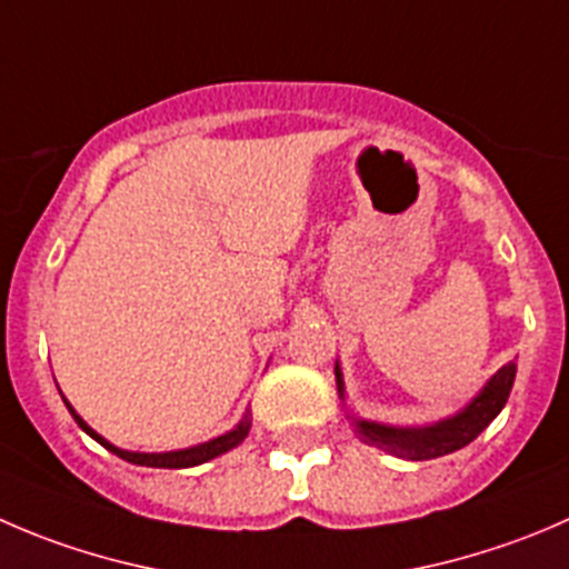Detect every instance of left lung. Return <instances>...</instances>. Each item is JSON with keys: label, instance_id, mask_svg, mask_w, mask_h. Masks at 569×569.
Segmentation results:
<instances>
[{"label": "left lung", "instance_id": "left-lung-1", "mask_svg": "<svg viewBox=\"0 0 569 569\" xmlns=\"http://www.w3.org/2000/svg\"><path fill=\"white\" fill-rule=\"evenodd\" d=\"M333 372L336 389H339L341 402H345L347 419L352 422V428H356V433L361 437V442L386 450V453L391 456H400V459L408 461H428L467 448L478 433L487 431V425L503 411L506 400H509V391L517 378V363H503L467 406H461L456 413L437 419V422L431 425H389L356 417V413L347 408L345 375H341L339 361H336Z\"/></svg>", "mask_w": 569, "mask_h": 569}]
</instances>
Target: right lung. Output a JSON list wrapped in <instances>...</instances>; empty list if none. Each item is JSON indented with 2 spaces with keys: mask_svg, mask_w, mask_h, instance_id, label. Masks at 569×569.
<instances>
[{
  "mask_svg": "<svg viewBox=\"0 0 569 569\" xmlns=\"http://www.w3.org/2000/svg\"><path fill=\"white\" fill-rule=\"evenodd\" d=\"M63 402H66V408H69V411H71V417H74V422L80 425L82 431H86L88 437L93 439V442L102 445L104 450H110V453L119 456V459L130 461V465H138V467H161V470H186V467L206 465V461H211V459H217V456L228 453V450L239 448V445L247 439V433H250V425H252L250 411H247L244 417L239 419V425H236V428H230V431H224L222 437L208 439V442L191 445V448H183V450H167V453H136V450H121V448H116V445H110L108 439L99 437V433L93 431L91 425H88L86 419H82L80 413H77L74 408H71V402L66 400V397H63Z\"/></svg>",
  "mask_w": 569,
  "mask_h": 569,
  "instance_id": "add662e5",
  "label": "right lung"
}]
</instances>
